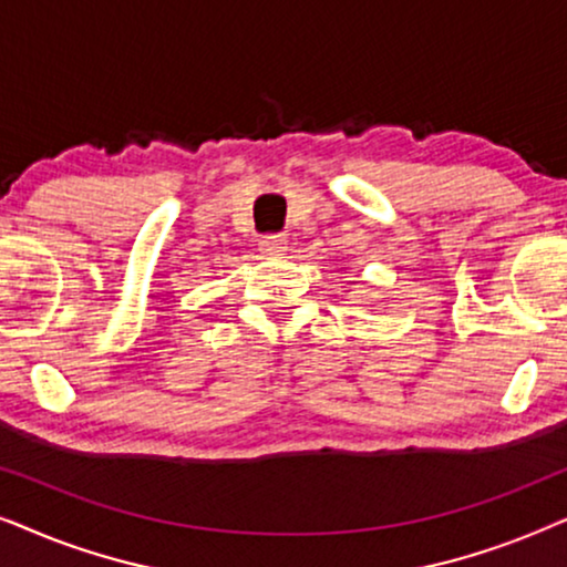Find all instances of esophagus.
Instances as JSON below:
<instances>
[{"label":"esophagus","mask_w":567,"mask_h":567,"mask_svg":"<svg viewBox=\"0 0 567 567\" xmlns=\"http://www.w3.org/2000/svg\"><path fill=\"white\" fill-rule=\"evenodd\" d=\"M286 250H289V237L286 235H266L260 239V252L266 255H286Z\"/></svg>","instance_id":"34e87169"}]
</instances>
